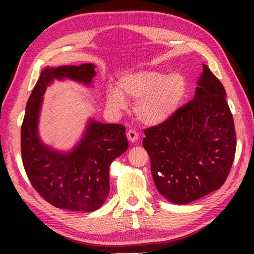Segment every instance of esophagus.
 Instances as JSON below:
<instances>
[{"label":"esophagus","mask_w":254,"mask_h":254,"mask_svg":"<svg viewBox=\"0 0 254 254\" xmlns=\"http://www.w3.org/2000/svg\"><path fill=\"white\" fill-rule=\"evenodd\" d=\"M127 135V139L130 140L131 142H135V141L137 140V137H139V134H137V132L134 130H128Z\"/></svg>","instance_id":"esophagus-1"}]
</instances>
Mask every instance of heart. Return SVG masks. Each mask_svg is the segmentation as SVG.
<instances>
[{"label":"heart","mask_w":254,"mask_h":254,"mask_svg":"<svg viewBox=\"0 0 254 254\" xmlns=\"http://www.w3.org/2000/svg\"><path fill=\"white\" fill-rule=\"evenodd\" d=\"M186 91V80L180 74L139 70L123 76L119 88H107L105 97L107 105L115 111L126 109V97L137 101L136 118L143 123L158 124L178 110Z\"/></svg>","instance_id":"1"}]
</instances>
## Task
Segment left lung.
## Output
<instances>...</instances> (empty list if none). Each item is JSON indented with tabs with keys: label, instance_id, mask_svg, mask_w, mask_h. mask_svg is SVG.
<instances>
[{
	"label": "left lung",
	"instance_id": "8db88e82",
	"mask_svg": "<svg viewBox=\"0 0 254 254\" xmlns=\"http://www.w3.org/2000/svg\"><path fill=\"white\" fill-rule=\"evenodd\" d=\"M194 100L166 121L144 130L158 191L173 204H188L221 188L236 149L233 117L224 86L203 65Z\"/></svg>",
	"mask_w": 254,
	"mask_h": 254
}]
</instances>
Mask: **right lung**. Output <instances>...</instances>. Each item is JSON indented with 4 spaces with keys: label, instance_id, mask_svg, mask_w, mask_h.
<instances>
[{
    "label": "right lung",
    "instance_id": "obj_1",
    "mask_svg": "<svg viewBox=\"0 0 254 254\" xmlns=\"http://www.w3.org/2000/svg\"><path fill=\"white\" fill-rule=\"evenodd\" d=\"M95 65L47 67L41 71L30 95L22 127L21 154L32 187L55 207L93 212L101 207L110 192V166L127 149L126 127L89 120L76 147L60 152L42 143L38 122L44 94L54 79L69 78L91 85Z\"/></svg>",
    "mask_w": 254,
    "mask_h": 254
}]
</instances>
